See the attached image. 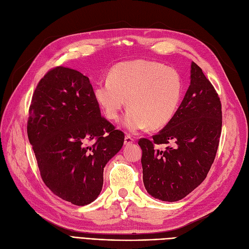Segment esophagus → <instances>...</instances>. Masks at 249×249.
<instances>
[{
  "label": "esophagus",
  "mask_w": 249,
  "mask_h": 249,
  "mask_svg": "<svg viewBox=\"0 0 249 249\" xmlns=\"http://www.w3.org/2000/svg\"><path fill=\"white\" fill-rule=\"evenodd\" d=\"M133 142H134V138L132 136H130V135H125V137H124V144L125 145H129V144H131Z\"/></svg>",
  "instance_id": "esophagus-1"
}]
</instances>
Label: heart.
<instances>
[{"label": "heart", "instance_id": "obj_1", "mask_svg": "<svg viewBox=\"0 0 249 249\" xmlns=\"http://www.w3.org/2000/svg\"><path fill=\"white\" fill-rule=\"evenodd\" d=\"M183 83L179 73L170 67L139 59L114 68L109 79L94 87V98L105 116L116 122L126 106L125 129L135 133L161 129L169 124L182 97Z\"/></svg>", "mask_w": 249, "mask_h": 249}]
</instances>
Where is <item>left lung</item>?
Segmentation results:
<instances>
[{
  "instance_id": "1",
  "label": "left lung",
  "mask_w": 249,
  "mask_h": 249,
  "mask_svg": "<svg viewBox=\"0 0 249 249\" xmlns=\"http://www.w3.org/2000/svg\"><path fill=\"white\" fill-rule=\"evenodd\" d=\"M222 127L218 94L192 62L191 84L176 114L152 140L140 138L143 184L152 197L181 200L203 182L213 162ZM155 144H170L164 151Z\"/></svg>"
}]
</instances>
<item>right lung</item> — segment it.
Instances as JSON below:
<instances>
[{"mask_svg": "<svg viewBox=\"0 0 249 249\" xmlns=\"http://www.w3.org/2000/svg\"><path fill=\"white\" fill-rule=\"evenodd\" d=\"M27 134L44 183L78 206L98 197L104 167L124 141V134L100 114L89 77L65 67L39 80Z\"/></svg>", "mask_w": 249, "mask_h": 249, "instance_id": "add662e5", "label": "right lung"}]
</instances>
